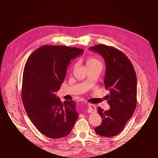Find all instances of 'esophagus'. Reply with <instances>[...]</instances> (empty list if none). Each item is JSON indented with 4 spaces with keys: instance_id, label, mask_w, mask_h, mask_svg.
I'll return each mask as SVG.
<instances>
[{
    "instance_id": "1",
    "label": "esophagus",
    "mask_w": 158,
    "mask_h": 158,
    "mask_svg": "<svg viewBox=\"0 0 158 158\" xmlns=\"http://www.w3.org/2000/svg\"><path fill=\"white\" fill-rule=\"evenodd\" d=\"M97 111V109H96V107L95 105L94 104H89L88 105V110H87V111L89 113H94V112H96Z\"/></svg>"
}]
</instances>
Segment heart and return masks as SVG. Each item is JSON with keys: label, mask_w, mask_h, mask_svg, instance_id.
<instances>
[{"label": "heart", "mask_w": 158, "mask_h": 158, "mask_svg": "<svg viewBox=\"0 0 158 158\" xmlns=\"http://www.w3.org/2000/svg\"><path fill=\"white\" fill-rule=\"evenodd\" d=\"M86 65L88 67H92V66H101L102 63L100 61H98L97 58L94 57H88L86 60Z\"/></svg>", "instance_id": "heart-1"}]
</instances>
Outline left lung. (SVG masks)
I'll use <instances>...</instances> for the list:
<instances>
[{
    "label": "left lung",
    "mask_w": 158,
    "mask_h": 158,
    "mask_svg": "<svg viewBox=\"0 0 158 158\" xmlns=\"http://www.w3.org/2000/svg\"><path fill=\"white\" fill-rule=\"evenodd\" d=\"M89 49L104 57L106 64L104 85L106 89L110 91L107 101L110 109L104 111L98 107L102 122L95 131L100 136L113 137L121 132L136 109V72L129 58L117 48L101 44Z\"/></svg>",
    "instance_id": "left-lung-1"
}]
</instances>
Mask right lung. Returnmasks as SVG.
Listing matches in <instances>:
<instances>
[{
  "label": "right lung",
  "mask_w": 158,
  "mask_h": 158,
  "mask_svg": "<svg viewBox=\"0 0 158 158\" xmlns=\"http://www.w3.org/2000/svg\"><path fill=\"white\" fill-rule=\"evenodd\" d=\"M84 51L64 45H44L29 57L25 65L22 98L32 123L44 135L52 139L67 136L79 114L73 101L62 102L55 92L66 77L72 60Z\"/></svg>",
  "instance_id": "add662e5"
}]
</instances>
